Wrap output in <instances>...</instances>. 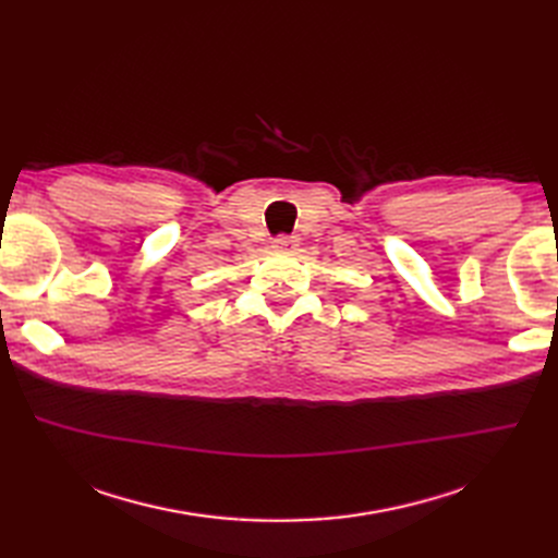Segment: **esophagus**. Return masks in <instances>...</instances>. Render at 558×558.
Instances as JSON below:
<instances>
[{"label": "esophagus", "mask_w": 558, "mask_h": 558, "mask_svg": "<svg viewBox=\"0 0 558 558\" xmlns=\"http://www.w3.org/2000/svg\"><path fill=\"white\" fill-rule=\"evenodd\" d=\"M272 246L275 248H293V246H298V238L295 234H279V238H275Z\"/></svg>", "instance_id": "34e87169"}]
</instances>
